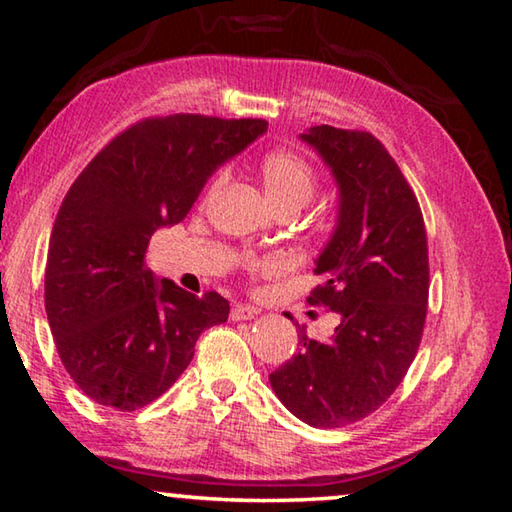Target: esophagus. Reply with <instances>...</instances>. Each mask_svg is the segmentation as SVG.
I'll return each instance as SVG.
<instances>
[{
    "mask_svg": "<svg viewBox=\"0 0 512 512\" xmlns=\"http://www.w3.org/2000/svg\"><path fill=\"white\" fill-rule=\"evenodd\" d=\"M259 314V309L253 305H235L230 311V318L232 320H250Z\"/></svg>",
    "mask_w": 512,
    "mask_h": 512,
    "instance_id": "obj_1",
    "label": "esophagus"
}]
</instances>
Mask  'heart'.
<instances>
[{"label": "heart", "instance_id": "obj_1", "mask_svg": "<svg viewBox=\"0 0 512 512\" xmlns=\"http://www.w3.org/2000/svg\"><path fill=\"white\" fill-rule=\"evenodd\" d=\"M259 183L264 194L273 203L275 210L280 207H305L316 192V176L309 164L289 151H271L259 160ZM225 173H216L210 183V194L221 187Z\"/></svg>", "mask_w": 512, "mask_h": 512}]
</instances>
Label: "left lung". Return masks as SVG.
<instances>
[{"mask_svg":"<svg viewBox=\"0 0 512 512\" xmlns=\"http://www.w3.org/2000/svg\"><path fill=\"white\" fill-rule=\"evenodd\" d=\"M339 189L334 232L316 259L323 284L309 305L341 316L320 343L300 329L298 352L268 375L309 427H345L377 411L415 359L429 298L427 232L413 189L377 137L314 126L300 135Z\"/></svg>","mask_w":512,"mask_h":512,"instance_id":"1","label":"left lung"}]
</instances>
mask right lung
<instances>
[{
    "label": "right lung",
    "instance_id": "obj_1",
    "mask_svg": "<svg viewBox=\"0 0 512 512\" xmlns=\"http://www.w3.org/2000/svg\"><path fill=\"white\" fill-rule=\"evenodd\" d=\"M264 119H144L97 153L51 230L45 309L69 377L101 406L135 411L169 391L203 329L228 320L144 266L155 230L180 223L207 178L266 133Z\"/></svg>",
    "mask_w": 512,
    "mask_h": 512
}]
</instances>
